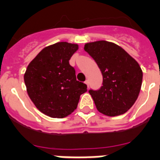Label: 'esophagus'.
I'll list each match as a JSON object with an SVG mask.
<instances>
[{
  "label": "esophagus",
  "instance_id": "1",
  "mask_svg": "<svg viewBox=\"0 0 160 160\" xmlns=\"http://www.w3.org/2000/svg\"><path fill=\"white\" fill-rule=\"evenodd\" d=\"M85 85H87V86H89V80H85Z\"/></svg>",
  "mask_w": 160,
  "mask_h": 160
}]
</instances>
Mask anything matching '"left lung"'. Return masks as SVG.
Listing matches in <instances>:
<instances>
[{
	"label": "left lung",
	"instance_id": "left-lung-1",
	"mask_svg": "<svg viewBox=\"0 0 160 160\" xmlns=\"http://www.w3.org/2000/svg\"><path fill=\"white\" fill-rule=\"evenodd\" d=\"M84 48L103 76L101 89L89 91L97 110L108 117L127 112L141 90L142 71L138 63L122 48L105 40L86 42Z\"/></svg>",
	"mask_w": 160,
	"mask_h": 160
}]
</instances>
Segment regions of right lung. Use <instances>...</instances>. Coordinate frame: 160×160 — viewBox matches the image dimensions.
<instances>
[{"label": "right lung", "mask_w": 160, "mask_h": 160, "mask_svg": "<svg viewBox=\"0 0 160 160\" xmlns=\"http://www.w3.org/2000/svg\"><path fill=\"white\" fill-rule=\"evenodd\" d=\"M76 43L58 42L42 48L29 63L24 74L27 92L41 112L53 118H65L77 108L87 85L76 80L69 59Z\"/></svg>", "instance_id": "obj_1"}]
</instances>
